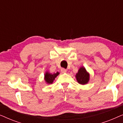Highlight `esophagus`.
Instances as JSON below:
<instances>
[{
	"label": "esophagus",
	"instance_id": "obj_1",
	"mask_svg": "<svg viewBox=\"0 0 123 123\" xmlns=\"http://www.w3.org/2000/svg\"><path fill=\"white\" fill-rule=\"evenodd\" d=\"M67 69H64V68H62V69H61V72H62V73H66L67 72Z\"/></svg>",
	"mask_w": 123,
	"mask_h": 123
}]
</instances>
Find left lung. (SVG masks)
Masks as SVG:
<instances>
[{
    "instance_id": "1",
    "label": "left lung",
    "mask_w": 123,
    "mask_h": 123,
    "mask_svg": "<svg viewBox=\"0 0 123 123\" xmlns=\"http://www.w3.org/2000/svg\"><path fill=\"white\" fill-rule=\"evenodd\" d=\"M77 81L79 84L82 85H86L90 80V73L87 71L84 67H80L78 73L75 74Z\"/></svg>"
}]
</instances>
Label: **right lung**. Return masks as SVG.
<instances>
[{"label": "right lung", "instance_id": "1", "mask_svg": "<svg viewBox=\"0 0 123 123\" xmlns=\"http://www.w3.org/2000/svg\"><path fill=\"white\" fill-rule=\"evenodd\" d=\"M59 72H57L56 73L53 74L50 73L49 72L46 71L44 74V80L47 85H50L53 83L54 80L58 75L59 74Z\"/></svg>", "mask_w": 123, "mask_h": 123}]
</instances>
